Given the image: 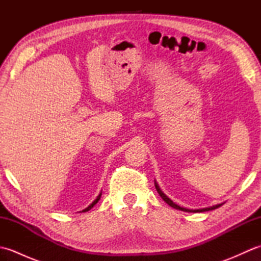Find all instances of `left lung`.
<instances>
[{"instance_id": "left-lung-1", "label": "left lung", "mask_w": 261, "mask_h": 261, "mask_svg": "<svg viewBox=\"0 0 261 261\" xmlns=\"http://www.w3.org/2000/svg\"><path fill=\"white\" fill-rule=\"evenodd\" d=\"M154 186H156V190H157L158 194L160 195V197H162V198L164 199V201L169 205V206L174 207V208H176V210L184 211V212H193V213H197V212H206V211H212V210H215V208H218V207H220V206H221V205H222V204H218V205H213V206L205 207V208H198V210H190V208H185V207H181V206H179V205L175 204L173 201H171V199H170L169 197L166 196L165 194L162 192V190H160V188H159V186H158V184H157L156 181H154Z\"/></svg>"}]
</instances>
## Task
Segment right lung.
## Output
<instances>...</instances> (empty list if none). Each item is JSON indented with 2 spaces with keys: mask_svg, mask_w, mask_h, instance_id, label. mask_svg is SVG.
I'll return each instance as SVG.
<instances>
[{
  "mask_svg": "<svg viewBox=\"0 0 261 261\" xmlns=\"http://www.w3.org/2000/svg\"><path fill=\"white\" fill-rule=\"evenodd\" d=\"M101 195H102V193H99V194H98V196L96 197V199H95V201H94V202H93V203H92L91 205H88V206H87V207H86L85 210H83V211H82V212H87V211H90V210H91V208H92V207L94 206V205H95V204H96V203L98 202V199H99V198H101Z\"/></svg>",
  "mask_w": 261,
  "mask_h": 261,
  "instance_id": "obj_1",
  "label": "right lung"
}]
</instances>
